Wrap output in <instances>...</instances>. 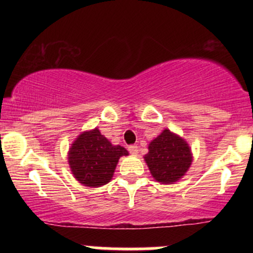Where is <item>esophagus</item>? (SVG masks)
<instances>
[{
	"instance_id": "esophagus-1",
	"label": "esophagus",
	"mask_w": 253,
	"mask_h": 253,
	"mask_svg": "<svg viewBox=\"0 0 253 253\" xmlns=\"http://www.w3.org/2000/svg\"><path fill=\"white\" fill-rule=\"evenodd\" d=\"M128 151L132 155H136V153H138V146H136V145H129Z\"/></svg>"
}]
</instances>
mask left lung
I'll return each mask as SVG.
<instances>
[{
	"label": "left lung",
	"instance_id": "8db88e82",
	"mask_svg": "<svg viewBox=\"0 0 253 253\" xmlns=\"http://www.w3.org/2000/svg\"><path fill=\"white\" fill-rule=\"evenodd\" d=\"M144 158L153 178L165 184L178 181L191 164L188 144L169 129H164L151 141L149 153Z\"/></svg>",
	"mask_w": 253,
	"mask_h": 253
}]
</instances>
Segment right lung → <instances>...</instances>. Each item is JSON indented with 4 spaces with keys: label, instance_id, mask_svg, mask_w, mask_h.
I'll return each instance as SVG.
<instances>
[{
    "label": "right lung",
    "instance_id": "1",
    "mask_svg": "<svg viewBox=\"0 0 253 253\" xmlns=\"http://www.w3.org/2000/svg\"><path fill=\"white\" fill-rule=\"evenodd\" d=\"M128 152L125 147L113 146L97 128L84 132L69 151V165L75 178L86 187H101L112 179L121 156Z\"/></svg>",
    "mask_w": 253,
    "mask_h": 253
}]
</instances>
